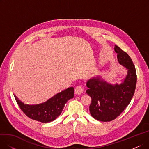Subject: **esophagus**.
<instances>
[{
  "label": "esophagus",
  "instance_id": "34e87169",
  "mask_svg": "<svg viewBox=\"0 0 149 149\" xmlns=\"http://www.w3.org/2000/svg\"><path fill=\"white\" fill-rule=\"evenodd\" d=\"M84 92V88L81 86L79 85L77 87H76V88L75 89V92L76 94L77 95H80L81 93Z\"/></svg>",
  "mask_w": 149,
  "mask_h": 149
}]
</instances>
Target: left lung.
<instances>
[{"label":"left lung","instance_id":"1","mask_svg":"<svg viewBox=\"0 0 149 149\" xmlns=\"http://www.w3.org/2000/svg\"><path fill=\"white\" fill-rule=\"evenodd\" d=\"M119 63L127 69V74L120 84H111L100 76L92 78L86 83V92L91 97V115L100 121H111L118 117L129 105L134 95L136 84V72L129 55L118 46H115Z\"/></svg>","mask_w":149,"mask_h":149}]
</instances>
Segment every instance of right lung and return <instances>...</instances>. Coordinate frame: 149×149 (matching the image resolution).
<instances>
[{"label":"right lung","mask_w":149,"mask_h":149,"mask_svg":"<svg viewBox=\"0 0 149 149\" xmlns=\"http://www.w3.org/2000/svg\"><path fill=\"white\" fill-rule=\"evenodd\" d=\"M14 96L21 110L29 118L46 123L55 120L61 114L67 101L74 97V89L70 87L57 93L46 102L34 105L24 104L15 95Z\"/></svg>","instance_id":"obj_1"}]
</instances>
